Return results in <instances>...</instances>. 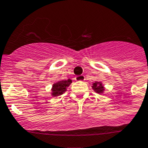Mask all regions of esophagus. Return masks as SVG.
Listing matches in <instances>:
<instances>
[{"label":"esophagus","mask_w":148,"mask_h":148,"mask_svg":"<svg viewBox=\"0 0 148 148\" xmlns=\"http://www.w3.org/2000/svg\"><path fill=\"white\" fill-rule=\"evenodd\" d=\"M75 80L76 81H83V80H85V76H77V77H75Z\"/></svg>","instance_id":"esophagus-1"}]
</instances>
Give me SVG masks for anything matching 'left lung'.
Segmentation results:
<instances>
[{"label":"left lung","mask_w":148,"mask_h":148,"mask_svg":"<svg viewBox=\"0 0 148 148\" xmlns=\"http://www.w3.org/2000/svg\"><path fill=\"white\" fill-rule=\"evenodd\" d=\"M92 88H93V90L97 94H103L105 91V87L103 86V83L101 82H95V83H92Z\"/></svg>","instance_id":"8db88e82"}]
</instances>
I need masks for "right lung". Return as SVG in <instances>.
Wrapping results in <instances>:
<instances>
[{
  "instance_id": "obj_1",
  "label": "right lung",
  "mask_w": 148,
  "mask_h": 148,
  "mask_svg": "<svg viewBox=\"0 0 148 148\" xmlns=\"http://www.w3.org/2000/svg\"><path fill=\"white\" fill-rule=\"evenodd\" d=\"M72 83V79H68L67 80H60L53 84L51 88V95L52 97H58L62 95L67 91V88Z\"/></svg>"
}]
</instances>
